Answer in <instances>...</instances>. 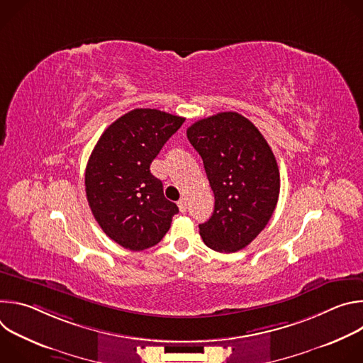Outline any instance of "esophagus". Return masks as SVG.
I'll list each match as a JSON object with an SVG mask.
<instances>
[{
	"instance_id": "1",
	"label": "esophagus",
	"mask_w": 363,
	"mask_h": 363,
	"mask_svg": "<svg viewBox=\"0 0 363 363\" xmlns=\"http://www.w3.org/2000/svg\"><path fill=\"white\" fill-rule=\"evenodd\" d=\"M178 208H179L181 213H186V201H185V198H181L178 201Z\"/></svg>"
}]
</instances>
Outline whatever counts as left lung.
I'll return each mask as SVG.
<instances>
[{
  "instance_id": "left-lung-1",
  "label": "left lung",
  "mask_w": 363,
  "mask_h": 363,
  "mask_svg": "<svg viewBox=\"0 0 363 363\" xmlns=\"http://www.w3.org/2000/svg\"><path fill=\"white\" fill-rule=\"evenodd\" d=\"M201 155L214 192L211 218L199 224L206 247L235 252L270 221L280 192V172L264 136L237 112L201 119L186 130Z\"/></svg>"
}]
</instances>
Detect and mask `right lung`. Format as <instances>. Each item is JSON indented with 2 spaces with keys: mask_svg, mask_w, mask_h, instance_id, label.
<instances>
[{
  "mask_svg": "<svg viewBox=\"0 0 363 363\" xmlns=\"http://www.w3.org/2000/svg\"><path fill=\"white\" fill-rule=\"evenodd\" d=\"M184 122L158 109H133L103 132L90 155L84 185L91 214L128 250L157 245L179 211L150 164Z\"/></svg>",
  "mask_w": 363,
  "mask_h": 363,
  "instance_id": "add662e5",
  "label": "right lung"
}]
</instances>
